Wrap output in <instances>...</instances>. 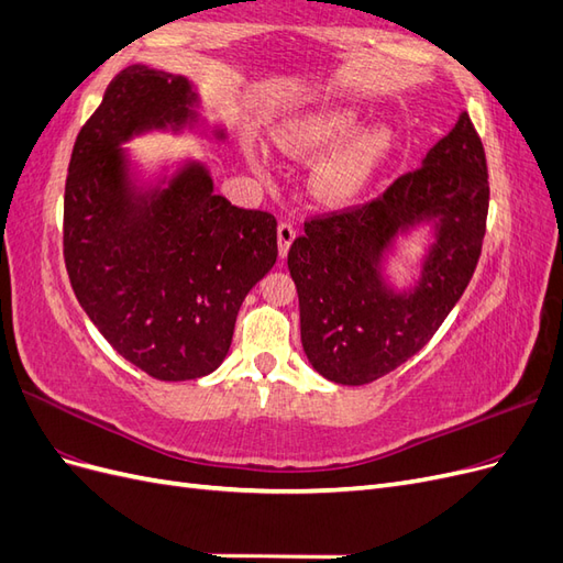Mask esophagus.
I'll list each match as a JSON object with an SVG mask.
<instances>
[{"label": "esophagus", "mask_w": 563, "mask_h": 563, "mask_svg": "<svg viewBox=\"0 0 563 563\" xmlns=\"http://www.w3.org/2000/svg\"><path fill=\"white\" fill-rule=\"evenodd\" d=\"M277 240H279V255H282V258H286L288 249H291V244L296 240V228L291 223H279Z\"/></svg>", "instance_id": "esophagus-1"}]
</instances>
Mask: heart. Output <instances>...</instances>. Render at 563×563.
<instances>
[{
	"instance_id": "1",
	"label": "heart",
	"mask_w": 563,
	"mask_h": 563,
	"mask_svg": "<svg viewBox=\"0 0 563 563\" xmlns=\"http://www.w3.org/2000/svg\"><path fill=\"white\" fill-rule=\"evenodd\" d=\"M360 124V112L333 110L294 119L275 133L277 143L298 157L331 147L317 159L310 176L314 197L329 207H345L360 199L378 178L397 145V131L389 124H373L356 131ZM246 155L253 164H261L258 150L249 147Z\"/></svg>"
}]
</instances>
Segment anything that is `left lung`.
<instances>
[{"mask_svg": "<svg viewBox=\"0 0 563 563\" xmlns=\"http://www.w3.org/2000/svg\"><path fill=\"white\" fill-rule=\"evenodd\" d=\"M486 216L484 145L470 114L460 112L420 168L383 197L305 223L288 269L312 368L338 385H366L428 345L479 263ZM424 224L433 242L415 284L397 289L386 279V263L398 240Z\"/></svg>", "mask_w": 563, "mask_h": 563, "instance_id": "left-lung-1", "label": "left lung"}]
</instances>
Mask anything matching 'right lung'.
Here are the masks:
<instances>
[{"label": "right lung", "instance_id": "add662e5", "mask_svg": "<svg viewBox=\"0 0 563 563\" xmlns=\"http://www.w3.org/2000/svg\"><path fill=\"white\" fill-rule=\"evenodd\" d=\"M185 129L228 141L201 119L190 79L129 65L81 126L65 183L73 291L108 343L157 380H195L223 364L244 298L279 253L275 216L216 195L203 162L141 183L124 145Z\"/></svg>", "mask_w": 563, "mask_h": 563}]
</instances>
